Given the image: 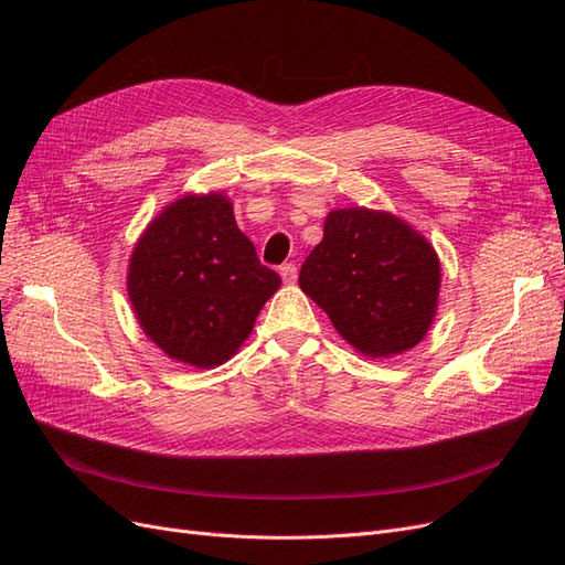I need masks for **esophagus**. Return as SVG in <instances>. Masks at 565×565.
Masks as SVG:
<instances>
[{
	"label": "esophagus",
	"instance_id": "esophagus-1",
	"mask_svg": "<svg viewBox=\"0 0 565 565\" xmlns=\"http://www.w3.org/2000/svg\"><path fill=\"white\" fill-rule=\"evenodd\" d=\"M280 276H282V280H285L287 285H292V282L297 280V276H299L297 264H282V266H280Z\"/></svg>",
	"mask_w": 565,
	"mask_h": 565
}]
</instances>
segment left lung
<instances>
[{"mask_svg":"<svg viewBox=\"0 0 565 565\" xmlns=\"http://www.w3.org/2000/svg\"><path fill=\"white\" fill-rule=\"evenodd\" d=\"M299 285L351 347L388 358L419 344L436 313L440 264L424 237L386 212L334 210Z\"/></svg>","mask_w":565,"mask_h":565,"instance_id":"obj_1","label":"left lung"}]
</instances>
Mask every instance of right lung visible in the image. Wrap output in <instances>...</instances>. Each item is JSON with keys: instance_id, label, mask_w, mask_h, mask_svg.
<instances>
[{"instance_id": "right-lung-1", "label": "right lung", "mask_w": 565, "mask_h": 565, "mask_svg": "<svg viewBox=\"0 0 565 565\" xmlns=\"http://www.w3.org/2000/svg\"><path fill=\"white\" fill-rule=\"evenodd\" d=\"M143 332L179 363L214 367L241 349L280 276L237 228L231 202L185 195L152 221L129 262Z\"/></svg>"}]
</instances>
